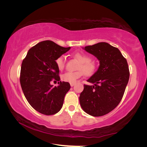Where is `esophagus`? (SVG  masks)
<instances>
[{"label":"esophagus","instance_id":"1","mask_svg":"<svg viewBox=\"0 0 147 147\" xmlns=\"http://www.w3.org/2000/svg\"><path fill=\"white\" fill-rule=\"evenodd\" d=\"M70 85L71 87H73L74 85H75V83H71Z\"/></svg>","mask_w":147,"mask_h":147}]
</instances>
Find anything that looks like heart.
<instances>
[{"instance_id": "1", "label": "heart", "mask_w": 147, "mask_h": 147, "mask_svg": "<svg viewBox=\"0 0 147 147\" xmlns=\"http://www.w3.org/2000/svg\"><path fill=\"white\" fill-rule=\"evenodd\" d=\"M74 57L80 63L78 65L77 69L80 71L76 72H67L61 76V80L64 82L69 83H75L77 80L82 76V72L84 75L86 76H91L95 73L96 65L93 62H91L90 56L86 54L81 53H76L74 54ZM57 67L59 71H62L65 67V60L64 56H61L58 57L56 60Z\"/></svg>"}]
</instances>
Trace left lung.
Returning <instances> with one entry per match:
<instances>
[{"mask_svg": "<svg viewBox=\"0 0 147 147\" xmlns=\"http://www.w3.org/2000/svg\"><path fill=\"white\" fill-rule=\"evenodd\" d=\"M84 49L98 59L100 65L87 80L94 85H84L80 104L89 115L102 116L115 109L123 98L130 77L128 63L117 48L105 42Z\"/></svg>", "mask_w": 147, "mask_h": 147, "instance_id": "left-lung-1", "label": "left lung"}]
</instances>
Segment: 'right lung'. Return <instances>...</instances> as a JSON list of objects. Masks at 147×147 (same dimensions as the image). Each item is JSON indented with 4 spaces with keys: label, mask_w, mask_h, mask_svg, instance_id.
<instances>
[{
    "label": "right lung",
    "mask_w": 147,
    "mask_h": 147,
    "mask_svg": "<svg viewBox=\"0 0 147 147\" xmlns=\"http://www.w3.org/2000/svg\"><path fill=\"white\" fill-rule=\"evenodd\" d=\"M71 47H61L47 40L29 50L21 65L20 83L27 101L37 111L46 115L60 110L64 97L71 88L69 82L60 81L56 60ZM58 81V86L50 84Z\"/></svg>",
    "instance_id": "obj_1"
}]
</instances>
